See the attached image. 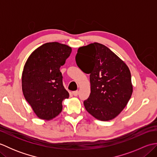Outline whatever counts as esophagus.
<instances>
[{"mask_svg":"<svg viewBox=\"0 0 157 157\" xmlns=\"http://www.w3.org/2000/svg\"><path fill=\"white\" fill-rule=\"evenodd\" d=\"M73 96H77L78 95V94H79V92L78 91V90H76V91H73Z\"/></svg>","mask_w":157,"mask_h":157,"instance_id":"1","label":"esophagus"}]
</instances>
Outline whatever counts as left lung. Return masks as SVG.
Instances as JSON below:
<instances>
[{
	"mask_svg": "<svg viewBox=\"0 0 157 157\" xmlns=\"http://www.w3.org/2000/svg\"><path fill=\"white\" fill-rule=\"evenodd\" d=\"M75 61L83 71L90 74L91 93L84 101L86 111L101 121L114 119L132 94L128 67L109 48L97 42L79 48ZM84 63L86 67L82 69Z\"/></svg>",
	"mask_w": 157,
	"mask_h": 157,
	"instance_id": "obj_1",
	"label": "left lung"
}]
</instances>
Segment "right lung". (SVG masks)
<instances>
[{
  "label": "right lung",
  "mask_w": 157,
  "mask_h": 157,
  "mask_svg": "<svg viewBox=\"0 0 157 157\" xmlns=\"http://www.w3.org/2000/svg\"><path fill=\"white\" fill-rule=\"evenodd\" d=\"M71 52V48L65 44L46 43L36 49L25 63L22 90L39 118L48 120L55 117L62 111V101L69 98L60 67Z\"/></svg>",
  "instance_id": "right-lung-1"
}]
</instances>
